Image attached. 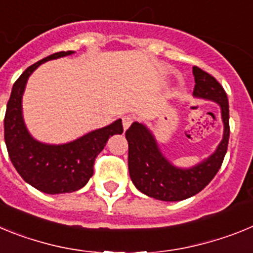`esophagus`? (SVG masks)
Listing matches in <instances>:
<instances>
[{"mask_svg": "<svg viewBox=\"0 0 253 253\" xmlns=\"http://www.w3.org/2000/svg\"><path fill=\"white\" fill-rule=\"evenodd\" d=\"M133 122H134L133 116H130V115L124 116V118H123V126H124V130H126V129H128L129 126L133 124Z\"/></svg>", "mask_w": 253, "mask_h": 253, "instance_id": "esophagus-1", "label": "esophagus"}]
</instances>
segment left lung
I'll return each mask as SVG.
<instances>
[{
    "label": "left lung",
    "mask_w": 253,
    "mask_h": 253,
    "mask_svg": "<svg viewBox=\"0 0 253 253\" xmlns=\"http://www.w3.org/2000/svg\"><path fill=\"white\" fill-rule=\"evenodd\" d=\"M193 95L220 106L224 124L222 142L211 156L190 169L173 166L160 151L157 140L144 124L133 123L125 131L128 140L129 175L134 186L147 196L162 202H180L200 193L222 166L229 140V104L222 84L199 67H194Z\"/></svg>",
    "instance_id": "obj_1"
}]
</instances>
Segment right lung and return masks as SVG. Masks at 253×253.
<instances>
[{"label": "right lung", "instance_id": "add662e5", "mask_svg": "<svg viewBox=\"0 0 253 253\" xmlns=\"http://www.w3.org/2000/svg\"><path fill=\"white\" fill-rule=\"evenodd\" d=\"M73 53L58 51L26 68L13 84L4 114V143L13 167L29 185L50 195L72 193L84 187L93 175L95 158L106 146L107 139L123 133L122 119L66 144L42 143L28 131L21 102L29 76L40 64Z\"/></svg>", "mask_w": 253, "mask_h": 253}]
</instances>
